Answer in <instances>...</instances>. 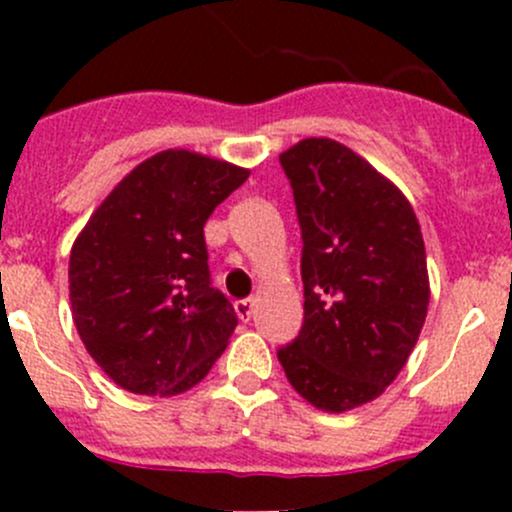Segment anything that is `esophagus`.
Listing matches in <instances>:
<instances>
[{
  "instance_id": "34e87169",
  "label": "esophagus",
  "mask_w": 512,
  "mask_h": 512,
  "mask_svg": "<svg viewBox=\"0 0 512 512\" xmlns=\"http://www.w3.org/2000/svg\"><path fill=\"white\" fill-rule=\"evenodd\" d=\"M252 309H255V299H252V297L237 299V302H235V312H237V317L242 319V322H250Z\"/></svg>"
}]
</instances>
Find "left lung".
<instances>
[{
    "label": "left lung",
    "mask_w": 512,
    "mask_h": 512,
    "mask_svg": "<svg viewBox=\"0 0 512 512\" xmlns=\"http://www.w3.org/2000/svg\"><path fill=\"white\" fill-rule=\"evenodd\" d=\"M302 230L304 322L277 352L289 384L332 414L384 394L426 322V247L414 208L332 138L280 156Z\"/></svg>",
    "instance_id": "left-lung-1"
}]
</instances>
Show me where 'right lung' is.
<instances>
[{"label": "right lung", "mask_w": 512, "mask_h": 512, "mask_svg": "<svg viewBox=\"0 0 512 512\" xmlns=\"http://www.w3.org/2000/svg\"><path fill=\"white\" fill-rule=\"evenodd\" d=\"M250 170L200 153H156L98 205L71 247L69 297L86 352L121 389H193L237 327L210 282L203 227Z\"/></svg>", "instance_id": "add662e5"}]
</instances>
